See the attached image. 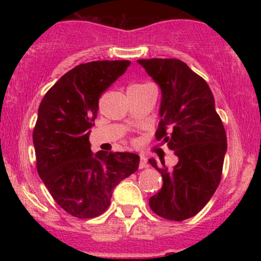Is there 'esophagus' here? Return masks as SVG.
<instances>
[{
    "label": "esophagus",
    "mask_w": 261,
    "mask_h": 261,
    "mask_svg": "<svg viewBox=\"0 0 261 261\" xmlns=\"http://www.w3.org/2000/svg\"><path fill=\"white\" fill-rule=\"evenodd\" d=\"M147 167V158L145 157V155H141L140 157V168H146Z\"/></svg>",
    "instance_id": "34e87169"
}]
</instances>
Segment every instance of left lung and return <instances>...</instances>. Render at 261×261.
<instances>
[{"label":"left lung","instance_id":"obj_1","mask_svg":"<svg viewBox=\"0 0 261 261\" xmlns=\"http://www.w3.org/2000/svg\"><path fill=\"white\" fill-rule=\"evenodd\" d=\"M161 88L160 126L155 137L178 157L174 168L149 160L163 178L149 197L158 216L184 221L210 201L221 181L227 137L206 81L176 59L137 60Z\"/></svg>","mask_w":261,"mask_h":261}]
</instances>
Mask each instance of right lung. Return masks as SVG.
Masks as SVG:
<instances>
[{
    "mask_svg": "<svg viewBox=\"0 0 261 261\" xmlns=\"http://www.w3.org/2000/svg\"><path fill=\"white\" fill-rule=\"evenodd\" d=\"M130 64L128 60H103L76 66L39 106L33 133L39 176L54 200L77 218L103 214L116 185L139 169V154L93 153L89 143L100 94Z\"/></svg>",
    "mask_w": 261,
    "mask_h": 261,
    "instance_id": "1",
    "label": "right lung"
}]
</instances>
